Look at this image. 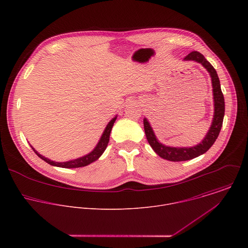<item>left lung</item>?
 <instances>
[{
  "mask_svg": "<svg viewBox=\"0 0 248 248\" xmlns=\"http://www.w3.org/2000/svg\"><path fill=\"white\" fill-rule=\"evenodd\" d=\"M184 60L195 61L201 63L209 73L212 80V87H213L214 117H213V121H212V124L207 134L205 135L204 139L199 144L192 147H170V146H166L162 144L157 139L148 120L144 118L143 120L144 131L150 146L161 158L171 161V162L191 160L207 152L210 149V147L214 144L221 131V128L223 125V120L225 116V99L221 90L220 79L218 78L216 69L204 58L202 54H200L197 51L191 52Z\"/></svg>",
  "mask_w": 248,
  "mask_h": 248,
  "instance_id": "8db88e82",
  "label": "left lung"
}]
</instances>
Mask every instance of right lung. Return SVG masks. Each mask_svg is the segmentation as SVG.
Instances as JSON below:
<instances>
[{"label": "right lung", "instance_id": "1", "mask_svg": "<svg viewBox=\"0 0 248 248\" xmlns=\"http://www.w3.org/2000/svg\"><path fill=\"white\" fill-rule=\"evenodd\" d=\"M117 120V116L111 120L109 122V124H107V126H106L98 144L96 145V147L90 152L88 153L87 155L83 156V157H80V158H78V159H75V160H72V161H67V162H55V161H51L50 159L40 155L36 150H35L32 146V149L33 151L37 154V156L39 158H41L42 160H44L46 163L52 165V166H55V167H60V168H65V169H72V168H80V167H85L91 163H93L94 161L98 160L100 158V156L104 153V151L106 150V148H107L108 146V143H109V140H110V133H111V130H112V127L115 124Z\"/></svg>", "mask_w": 248, "mask_h": 248}]
</instances>
